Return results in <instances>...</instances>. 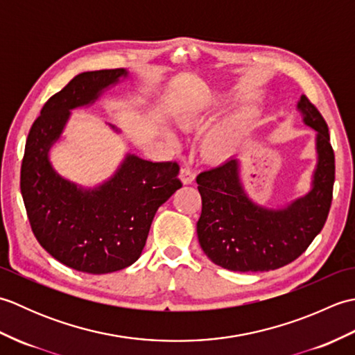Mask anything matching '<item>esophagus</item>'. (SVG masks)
Instances as JSON below:
<instances>
[{
    "instance_id": "34e87169",
    "label": "esophagus",
    "mask_w": 355,
    "mask_h": 355,
    "mask_svg": "<svg viewBox=\"0 0 355 355\" xmlns=\"http://www.w3.org/2000/svg\"><path fill=\"white\" fill-rule=\"evenodd\" d=\"M180 180H182L183 184H192L193 180H195L193 172L191 169H187V168L182 169V171H180Z\"/></svg>"
}]
</instances>
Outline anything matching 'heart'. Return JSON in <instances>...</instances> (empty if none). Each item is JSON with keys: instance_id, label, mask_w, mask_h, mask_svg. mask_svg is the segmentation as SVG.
Returning a JSON list of instances; mask_svg holds the SVG:
<instances>
[{"instance_id": "1", "label": "heart", "mask_w": 355, "mask_h": 355, "mask_svg": "<svg viewBox=\"0 0 355 355\" xmlns=\"http://www.w3.org/2000/svg\"><path fill=\"white\" fill-rule=\"evenodd\" d=\"M202 117V111H189V112H182V114L175 116V125L182 130H189V126L197 122ZM253 120V111L244 108L239 112H236L227 122L214 128L212 131L207 134L205 140V149L206 153L216 158V160H223V158H227L233 154L239 143L243 141L245 137L247 131L250 130ZM164 137L168 141H173V135L169 131H164Z\"/></svg>"}]
</instances>
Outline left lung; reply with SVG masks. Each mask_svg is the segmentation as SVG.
Here are the masks:
<instances>
[{
    "label": "left lung",
    "mask_w": 355,
    "mask_h": 355,
    "mask_svg": "<svg viewBox=\"0 0 355 355\" xmlns=\"http://www.w3.org/2000/svg\"><path fill=\"white\" fill-rule=\"evenodd\" d=\"M296 108L315 132V166L306 193L275 207L256 202L245 191L239 157L197 177L202 201L197 235L216 266L243 273L284 267L306 250L325 224L336 171L328 126L305 96Z\"/></svg>",
    "instance_id": "8db88e82"
}]
</instances>
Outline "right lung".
<instances>
[{"mask_svg": "<svg viewBox=\"0 0 355 355\" xmlns=\"http://www.w3.org/2000/svg\"><path fill=\"white\" fill-rule=\"evenodd\" d=\"M126 79L131 74L125 69L74 76L44 105L28 132L21 166V193L37 243L64 266L89 275L132 266L158 207L182 187L177 163H153L132 153L94 186L74 183L51 164L50 150L61 140L71 111L93 107Z\"/></svg>", "mask_w": 355, "mask_h": 355, "instance_id": "obj_1", "label": "right lung"}]
</instances>
